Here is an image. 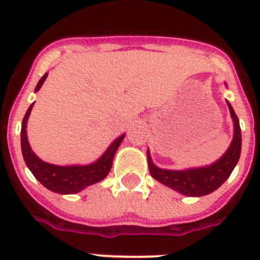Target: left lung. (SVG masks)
I'll use <instances>...</instances> for the list:
<instances>
[{"mask_svg":"<svg viewBox=\"0 0 260 260\" xmlns=\"http://www.w3.org/2000/svg\"><path fill=\"white\" fill-rule=\"evenodd\" d=\"M226 104H228L231 117L233 119L234 132L231 146L225 151L224 155L207 167L172 171V169H162V168L156 167L151 158L150 151H147L150 173L156 181L186 197H203L219 189L220 186L228 180V177L231 176L240 160L242 138H241V127L237 114L233 110L231 103L226 102Z\"/></svg>","mask_w":260,"mask_h":260,"instance_id":"1","label":"left lung"}]
</instances>
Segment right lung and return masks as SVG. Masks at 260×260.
<instances>
[{"label":"right lung","mask_w":260,"mask_h":260,"mask_svg":"<svg viewBox=\"0 0 260 260\" xmlns=\"http://www.w3.org/2000/svg\"><path fill=\"white\" fill-rule=\"evenodd\" d=\"M48 74L43 75L39 80L38 86L35 88V92H38L41 88L43 83L47 79ZM35 103H32L27 109L26 116L22 121V130H20V147H22L23 158L26 161L32 174L35 176L36 180L45 186L48 190L58 194H77L86 189L87 186H91L93 183H98L103 181L108 173L110 172V168L113 164V158L118 150L119 144L123 141L125 134L119 135L117 139H114L107 151L103 153L96 161L87 165H54L49 162L43 161L40 157L36 156V153L32 151L31 146L28 143L27 138V121H28L29 113H31L32 107Z\"/></svg>","instance_id":"1"}]
</instances>
